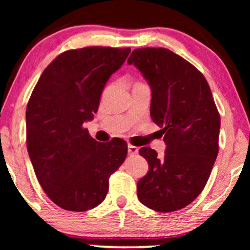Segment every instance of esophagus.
Masks as SVG:
<instances>
[{"mask_svg": "<svg viewBox=\"0 0 250 250\" xmlns=\"http://www.w3.org/2000/svg\"><path fill=\"white\" fill-rule=\"evenodd\" d=\"M139 152V148L135 146H132V145H128V155H136V153Z\"/></svg>", "mask_w": 250, "mask_h": 250, "instance_id": "esophagus-1", "label": "esophagus"}]
</instances>
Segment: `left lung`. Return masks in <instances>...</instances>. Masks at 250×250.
Instances as JSON below:
<instances>
[{
	"label": "left lung",
	"mask_w": 250,
	"mask_h": 250,
	"mask_svg": "<svg viewBox=\"0 0 250 250\" xmlns=\"http://www.w3.org/2000/svg\"><path fill=\"white\" fill-rule=\"evenodd\" d=\"M127 62L150 85V115L166 143L163 158L149 146L139 150L149 164L139 200L159 213L182 209L204 190L218 153L221 117L210 87L193 64L164 47L136 49Z\"/></svg>",
	"instance_id": "obj_1"
}]
</instances>
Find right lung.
I'll list each match as a JSON object with an SVG mask.
<instances>
[{"label":"right lung","mask_w":250,"mask_h":250,"mask_svg":"<svg viewBox=\"0 0 250 250\" xmlns=\"http://www.w3.org/2000/svg\"><path fill=\"white\" fill-rule=\"evenodd\" d=\"M129 52L109 46L68 50L44 69L30 95L27 150L41 187L62 209L100 205L109 177L127 155L124 140L98 142L83 124L93 119L104 85Z\"/></svg>","instance_id":"obj_1"}]
</instances>
